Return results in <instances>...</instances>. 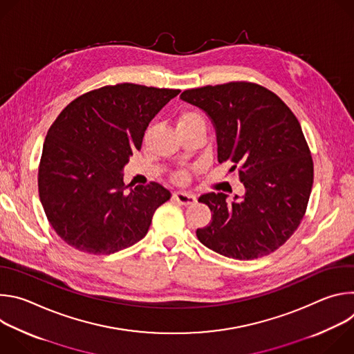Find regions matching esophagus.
<instances>
[{
    "label": "esophagus",
    "instance_id": "1",
    "mask_svg": "<svg viewBox=\"0 0 354 354\" xmlns=\"http://www.w3.org/2000/svg\"><path fill=\"white\" fill-rule=\"evenodd\" d=\"M174 198L182 206H190L196 201V196L190 194V193H186V192H175Z\"/></svg>",
    "mask_w": 354,
    "mask_h": 354
}]
</instances>
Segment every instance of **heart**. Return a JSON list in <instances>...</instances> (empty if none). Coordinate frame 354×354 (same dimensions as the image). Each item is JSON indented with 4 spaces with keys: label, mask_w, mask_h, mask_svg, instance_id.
I'll return each mask as SVG.
<instances>
[{
    "label": "heart",
    "mask_w": 354,
    "mask_h": 354,
    "mask_svg": "<svg viewBox=\"0 0 354 354\" xmlns=\"http://www.w3.org/2000/svg\"><path fill=\"white\" fill-rule=\"evenodd\" d=\"M194 122H205V118L203 115H201L200 112L197 111H193V109H186L180 113L179 119H178V126H182V124H187V123H194ZM176 178L179 180H185L187 178V174L185 171H180L178 172Z\"/></svg>",
    "instance_id": "1"
}]
</instances>
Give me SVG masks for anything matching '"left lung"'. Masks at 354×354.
Here are the masks:
<instances>
[{
	"instance_id": "8db88e82",
	"label": "left lung",
	"mask_w": 354,
	"mask_h": 354,
	"mask_svg": "<svg viewBox=\"0 0 354 354\" xmlns=\"http://www.w3.org/2000/svg\"><path fill=\"white\" fill-rule=\"evenodd\" d=\"M180 97L203 109L217 133V158L238 167L245 186L228 205L224 193H206L209 225L198 241L217 254L252 261L279 249L298 228L314 182L311 151L299 122L268 88L248 81L186 89ZM238 198V196H235Z\"/></svg>"
}]
</instances>
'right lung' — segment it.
Returning a JSON list of instances; mask_svg holds the SVG:
<instances>
[{"instance_id": "obj_1", "label": "right lung", "mask_w": 354, "mask_h": 354, "mask_svg": "<svg viewBox=\"0 0 354 354\" xmlns=\"http://www.w3.org/2000/svg\"><path fill=\"white\" fill-rule=\"evenodd\" d=\"M179 92L106 85L74 99L50 126L37 186L46 217L66 243L111 255L145 236L171 192L157 182L126 192L120 171L141 149L148 123Z\"/></svg>"}]
</instances>
